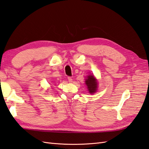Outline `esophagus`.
Here are the masks:
<instances>
[{
  "mask_svg": "<svg viewBox=\"0 0 149 149\" xmlns=\"http://www.w3.org/2000/svg\"><path fill=\"white\" fill-rule=\"evenodd\" d=\"M68 81H69V82H70V83H72V79L71 77H68Z\"/></svg>",
  "mask_w": 149,
  "mask_h": 149,
  "instance_id": "34e87169",
  "label": "esophagus"
}]
</instances>
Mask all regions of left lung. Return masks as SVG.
Returning <instances> with one entry per match:
<instances>
[{"label": "left lung", "mask_w": 149, "mask_h": 149, "mask_svg": "<svg viewBox=\"0 0 149 149\" xmlns=\"http://www.w3.org/2000/svg\"><path fill=\"white\" fill-rule=\"evenodd\" d=\"M85 83L88 91L90 93H93L96 92L97 88V82L93 75H89L86 79Z\"/></svg>", "instance_id": "left-lung-1"}]
</instances>
